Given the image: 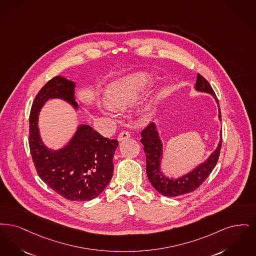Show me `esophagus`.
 <instances>
[{
    "label": "esophagus",
    "mask_w": 256,
    "mask_h": 256,
    "mask_svg": "<svg viewBox=\"0 0 256 256\" xmlns=\"http://www.w3.org/2000/svg\"><path fill=\"white\" fill-rule=\"evenodd\" d=\"M130 138V133L127 132V131H122V133L118 134V142H122L126 138Z\"/></svg>",
    "instance_id": "1"
}]
</instances>
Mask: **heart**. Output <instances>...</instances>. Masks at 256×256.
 Returning <instances> with one entry per match:
<instances>
[{
	"label": "heart",
	"mask_w": 256,
	"mask_h": 256,
	"mask_svg": "<svg viewBox=\"0 0 256 256\" xmlns=\"http://www.w3.org/2000/svg\"><path fill=\"white\" fill-rule=\"evenodd\" d=\"M149 82L150 76L145 72H134L112 82L106 94L108 101L101 104V112L110 116H116V108L123 109L134 104Z\"/></svg>",
	"instance_id": "b5f03b06"
}]
</instances>
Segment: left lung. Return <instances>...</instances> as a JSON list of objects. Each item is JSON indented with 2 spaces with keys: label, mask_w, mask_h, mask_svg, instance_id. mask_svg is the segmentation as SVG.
Segmentation results:
<instances>
[{
  "label": "left lung",
  "mask_w": 256,
  "mask_h": 256,
  "mask_svg": "<svg viewBox=\"0 0 256 256\" xmlns=\"http://www.w3.org/2000/svg\"><path fill=\"white\" fill-rule=\"evenodd\" d=\"M195 90L202 92L210 94L217 102L219 110V120L221 122V111L219 107V101L216 98L214 90L208 80L198 74L197 81L195 84ZM140 142L144 145L146 154V173L148 180H150L153 188L164 196L176 197L184 195L198 188L204 180L210 176L213 168L216 166L218 158L220 155L222 145V131L220 132V140L216 149L213 151L204 162L195 167L188 174H184L178 178L167 177L162 171V160L164 154V145L160 138V134L155 123L148 125L142 132Z\"/></svg>",
  "instance_id": "1"
}]
</instances>
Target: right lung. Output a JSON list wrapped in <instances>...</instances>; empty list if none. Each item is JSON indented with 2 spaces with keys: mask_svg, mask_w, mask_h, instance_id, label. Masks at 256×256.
Segmentation results:
<instances>
[{
  "mask_svg": "<svg viewBox=\"0 0 256 256\" xmlns=\"http://www.w3.org/2000/svg\"><path fill=\"white\" fill-rule=\"evenodd\" d=\"M76 83L57 76L37 94L30 116V148L39 177L56 193L70 200H90L106 188L114 172L112 158L118 142L104 138L90 125L80 124L67 144L54 150L42 140L39 112L50 100L68 102L78 111Z\"/></svg>",
  "mask_w": 256,
  "mask_h": 256,
  "instance_id": "1",
  "label": "right lung"
}]
</instances>
